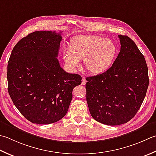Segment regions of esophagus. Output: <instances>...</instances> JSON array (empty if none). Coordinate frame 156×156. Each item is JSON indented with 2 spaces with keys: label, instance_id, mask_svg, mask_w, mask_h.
I'll return each instance as SVG.
<instances>
[{
  "label": "esophagus",
  "instance_id": "34e87169",
  "mask_svg": "<svg viewBox=\"0 0 156 156\" xmlns=\"http://www.w3.org/2000/svg\"><path fill=\"white\" fill-rule=\"evenodd\" d=\"M86 83H87L86 79H85V78L83 77V78H82V85H84Z\"/></svg>",
  "mask_w": 156,
  "mask_h": 156
}]
</instances>
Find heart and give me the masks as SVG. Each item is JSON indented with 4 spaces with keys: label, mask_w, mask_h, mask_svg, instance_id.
Masks as SVG:
<instances>
[{
    "label": "heart",
    "mask_w": 156,
    "mask_h": 156,
    "mask_svg": "<svg viewBox=\"0 0 156 156\" xmlns=\"http://www.w3.org/2000/svg\"><path fill=\"white\" fill-rule=\"evenodd\" d=\"M117 46L110 39L97 36H78L72 38L70 47L63 49L68 68L74 71L84 58V66L90 74L97 75L111 68L116 57Z\"/></svg>",
    "instance_id": "1"
}]
</instances>
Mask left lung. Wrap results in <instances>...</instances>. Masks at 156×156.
Listing matches in <instances>:
<instances>
[{
    "label": "left lung",
    "mask_w": 156,
    "mask_h": 156,
    "mask_svg": "<svg viewBox=\"0 0 156 156\" xmlns=\"http://www.w3.org/2000/svg\"><path fill=\"white\" fill-rule=\"evenodd\" d=\"M120 51L103 74L87 77V101L96 121L116 126L130 121L138 112L149 86L144 56L129 36L118 35Z\"/></svg>",
    "instance_id": "left-lung-1"
}]
</instances>
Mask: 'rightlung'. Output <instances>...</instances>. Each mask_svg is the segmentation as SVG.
Instances as JSON below:
<instances>
[{
    "instance_id": "1",
    "label": "right lung",
    "mask_w": 156,
    "mask_h": 156,
    "mask_svg": "<svg viewBox=\"0 0 156 156\" xmlns=\"http://www.w3.org/2000/svg\"><path fill=\"white\" fill-rule=\"evenodd\" d=\"M61 34H29L15 44L9 59V94L21 114L34 124H52L65 116L72 90L82 82L80 75L64 71L57 59Z\"/></svg>"
}]
</instances>
